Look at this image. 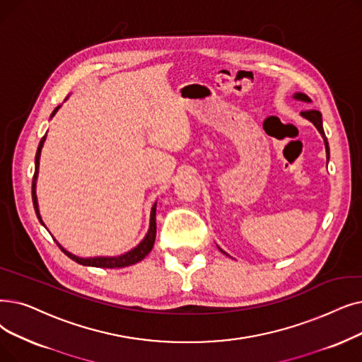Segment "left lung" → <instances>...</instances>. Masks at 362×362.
I'll list each match as a JSON object with an SVG mask.
<instances>
[{"label":"left lung","mask_w":362,"mask_h":362,"mask_svg":"<svg viewBox=\"0 0 362 362\" xmlns=\"http://www.w3.org/2000/svg\"><path fill=\"white\" fill-rule=\"evenodd\" d=\"M293 99H294V100H298V102H305V103H310V102H312V100L306 96L305 93H294V94H293ZM300 115H302L303 118H306L308 121H310L313 125H315L317 130H318L320 134L322 136L324 145H325V153H327V163H328V160H329V148H328V142H327V137H325L324 127H322V115H321V112H320V111H315V109H312V111H303V112H300ZM217 248H218L220 251H222L223 255L229 256V255L226 253V251H223L218 245H217Z\"/></svg>","instance_id":"left-lung-1"}]
</instances>
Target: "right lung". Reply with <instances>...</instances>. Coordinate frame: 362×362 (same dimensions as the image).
Returning <instances> with one entry per match:
<instances>
[{"label": "right lung", "mask_w": 362, "mask_h": 362, "mask_svg": "<svg viewBox=\"0 0 362 362\" xmlns=\"http://www.w3.org/2000/svg\"><path fill=\"white\" fill-rule=\"evenodd\" d=\"M68 99V98H66ZM62 105H59L54 111L52 112L50 118H53L56 115V112L59 111ZM45 137H47V133L42 136V139L40 140V145H38V149H37V155H35V173H34V179H33V202H34V209H35V213H37V217L40 220V223L45 228L42 218H41V214H40V207H38V198H37V179H38V170H40V156H41V149L44 146V142H45ZM155 216H156V202L152 206L151 209V218H149V229H148V233L145 235V238L140 241L134 248H132L130 251H127V253H124L121 256H96V257H80V256H75L72 255L71 251H68L65 247H62L56 240L57 245L62 248V251L64 253L75 260L76 263H80L83 266H94V268H125V266H130V264H134L137 262H140L142 259H145L153 247V243H155V237H156V220H155ZM47 229V228H45Z\"/></svg>", "instance_id": "add662e5"}]
</instances>
